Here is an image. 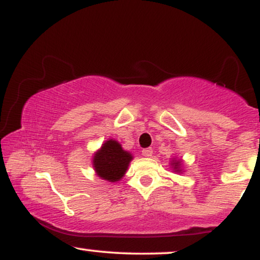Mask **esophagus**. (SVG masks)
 Here are the masks:
<instances>
[{"mask_svg": "<svg viewBox=\"0 0 260 260\" xmlns=\"http://www.w3.org/2000/svg\"><path fill=\"white\" fill-rule=\"evenodd\" d=\"M142 154H143V156H145V157H151L152 156V149L151 148H145L142 150Z\"/></svg>", "mask_w": 260, "mask_h": 260, "instance_id": "esophagus-1", "label": "esophagus"}]
</instances>
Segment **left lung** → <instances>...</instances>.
<instances>
[{
  "label": "left lung",
  "instance_id": "1",
  "mask_svg": "<svg viewBox=\"0 0 260 260\" xmlns=\"http://www.w3.org/2000/svg\"><path fill=\"white\" fill-rule=\"evenodd\" d=\"M169 165L174 173H183V161L181 158H172Z\"/></svg>",
  "mask_w": 260,
  "mask_h": 260
}]
</instances>
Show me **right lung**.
I'll return each instance as SVG.
<instances>
[{
	"mask_svg": "<svg viewBox=\"0 0 260 260\" xmlns=\"http://www.w3.org/2000/svg\"><path fill=\"white\" fill-rule=\"evenodd\" d=\"M134 156L124 150L118 141L109 138L92 156V167L99 179L118 182L125 175Z\"/></svg>",
	"mask_w": 260,
	"mask_h": 260,
	"instance_id": "1",
	"label": "right lung"
}]
</instances>
